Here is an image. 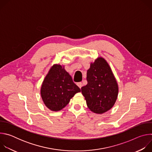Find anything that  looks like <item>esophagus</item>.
<instances>
[{
  "label": "esophagus",
  "instance_id": "1",
  "mask_svg": "<svg viewBox=\"0 0 152 152\" xmlns=\"http://www.w3.org/2000/svg\"><path fill=\"white\" fill-rule=\"evenodd\" d=\"M77 85L79 86L80 88H81L82 86H83V84H82V82H78V83H77Z\"/></svg>",
  "mask_w": 152,
  "mask_h": 152
}]
</instances>
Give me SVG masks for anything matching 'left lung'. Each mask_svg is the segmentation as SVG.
Returning a JSON list of instances; mask_svg holds the SVG:
<instances>
[{
    "instance_id": "obj_1",
    "label": "left lung",
    "mask_w": 152,
    "mask_h": 152,
    "mask_svg": "<svg viewBox=\"0 0 152 152\" xmlns=\"http://www.w3.org/2000/svg\"><path fill=\"white\" fill-rule=\"evenodd\" d=\"M88 83L81 88L89 109L96 114H103L114 106L118 87L109 64L103 58H97L90 65L86 73Z\"/></svg>"
}]
</instances>
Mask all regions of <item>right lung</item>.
I'll return each instance as SVG.
<instances>
[{
    "label": "right lung",
    "mask_w": 152,
    "mask_h": 152,
    "mask_svg": "<svg viewBox=\"0 0 152 152\" xmlns=\"http://www.w3.org/2000/svg\"><path fill=\"white\" fill-rule=\"evenodd\" d=\"M80 89L61 65L55 64L42 83L41 96L45 105L53 111H58L69 103Z\"/></svg>",
    "instance_id": "obj_1"
}]
</instances>
